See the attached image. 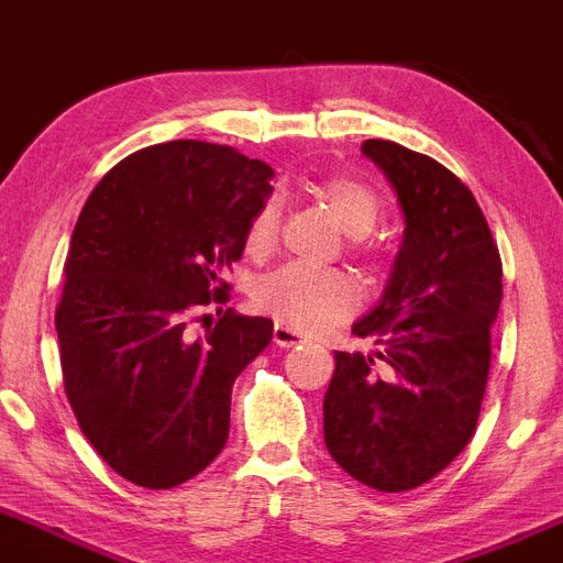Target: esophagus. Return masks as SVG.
Here are the masks:
<instances>
[{
  "instance_id": "34e87169",
  "label": "esophagus",
  "mask_w": 563,
  "mask_h": 563,
  "mask_svg": "<svg viewBox=\"0 0 563 563\" xmlns=\"http://www.w3.org/2000/svg\"><path fill=\"white\" fill-rule=\"evenodd\" d=\"M273 341H275L277 346L288 349V346L301 344L303 335H301L299 331H294V328H288L286 322H275V328H273Z\"/></svg>"
}]
</instances>
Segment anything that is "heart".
I'll use <instances>...</instances> for the list:
<instances>
[{
    "label": "heart",
    "mask_w": 563,
    "mask_h": 563,
    "mask_svg": "<svg viewBox=\"0 0 563 563\" xmlns=\"http://www.w3.org/2000/svg\"><path fill=\"white\" fill-rule=\"evenodd\" d=\"M318 198L328 206L341 230L363 238L380 219V200L371 187L349 177L325 179L314 187ZM277 235V206L262 203L245 230L249 254H267ZM254 303L262 312L299 331H325L346 320L357 307V290L346 275L333 269H309L301 264H286L254 288Z\"/></svg>",
    "instance_id": "heart-1"
}]
</instances>
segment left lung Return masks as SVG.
<instances>
[{
    "mask_svg": "<svg viewBox=\"0 0 563 563\" xmlns=\"http://www.w3.org/2000/svg\"><path fill=\"white\" fill-rule=\"evenodd\" d=\"M363 153L389 179L405 232L384 296L352 325L378 349L335 352L322 431L352 479L405 493L448 468L474 434L503 264L479 203L450 169L389 140H367ZM376 358L384 374L372 371Z\"/></svg>",
    "mask_w": 563,
    "mask_h": 563,
    "instance_id": "1",
    "label": "left lung"
}]
</instances>
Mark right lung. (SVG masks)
Wrapping results in <instances>:
<instances>
[{
	"mask_svg": "<svg viewBox=\"0 0 563 563\" xmlns=\"http://www.w3.org/2000/svg\"><path fill=\"white\" fill-rule=\"evenodd\" d=\"M273 169L235 147L172 140L113 166L84 203L55 312L68 402L115 474L172 489L230 434L232 384L273 341V320L222 312L187 333L196 307L228 301Z\"/></svg>",
	"mask_w": 563,
	"mask_h": 563,
	"instance_id": "1",
	"label": "right lung"
}]
</instances>
